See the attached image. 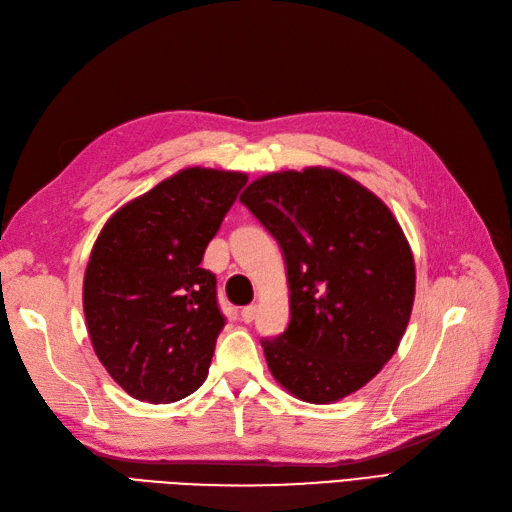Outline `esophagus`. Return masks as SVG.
Masks as SVG:
<instances>
[{"label":"esophagus","mask_w":512,"mask_h":512,"mask_svg":"<svg viewBox=\"0 0 512 512\" xmlns=\"http://www.w3.org/2000/svg\"><path fill=\"white\" fill-rule=\"evenodd\" d=\"M256 316V305H247L241 309V320L243 322H252Z\"/></svg>","instance_id":"obj_1"}]
</instances>
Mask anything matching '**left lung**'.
I'll return each instance as SVG.
<instances>
[{"label": "left lung", "instance_id": "1", "mask_svg": "<svg viewBox=\"0 0 512 512\" xmlns=\"http://www.w3.org/2000/svg\"><path fill=\"white\" fill-rule=\"evenodd\" d=\"M239 200L286 258L288 329L262 339L273 378L309 404L359 391L412 314L414 258L395 215L359 181L320 166L260 177Z\"/></svg>", "mask_w": 512, "mask_h": 512}]
</instances>
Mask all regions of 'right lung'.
<instances>
[{"label": "right lung", "instance_id": "1", "mask_svg": "<svg viewBox=\"0 0 512 512\" xmlns=\"http://www.w3.org/2000/svg\"><path fill=\"white\" fill-rule=\"evenodd\" d=\"M245 183L235 170L183 168L100 230L83 282L87 331L134 399L170 404L205 382L226 318L200 262Z\"/></svg>", "mask_w": 512, "mask_h": 512}]
</instances>
